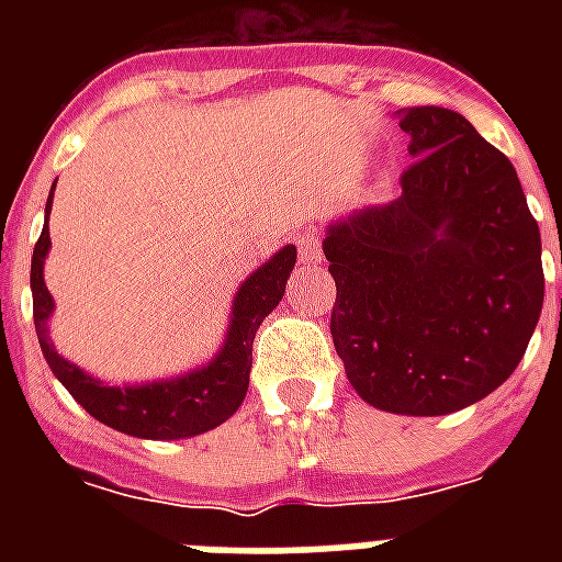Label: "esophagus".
I'll return each mask as SVG.
<instances>
[{
    "mask_svg": "<svg viewBox=\"0 0 562 562\" xmlns=\"http://www.w3.org/2000/svg\"><path fill=\"white\" fill-rule=\"evenodd\" d=\"M297 247H300V262L303 265H317L321 259H324V254H321V238H317L315 233H306V236L297 241Z\"/></svg>",
    "mask_w": 562,
    "mask_h": 562,
    "instance_id": "obj_1",
    "label": "esophagus"
}]
</instances>
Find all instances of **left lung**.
I'll return each instance as SVG.
<instances>
[{
	"instance_id": "1",
	"label": "left lung",
	"mask_w": 562,
	"mask_h": 562,
	"mask_svg": "<svg viewBox=\"0 0 562 562\" xmlns=\"http://www.w3.org/2000/svg\"><path fill=\"white\" fill-rule=\"evenodd\" d=\"M402 194L329 221L333 333L361 400L440 417L522 361L546 297L540 227L505 154L454 110H396Z\"/></svg>"
}]
</instances>
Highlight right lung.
Instances as JSON below:
<instances>
[{"mask_svg": "<svg viewBox=\"0 0 562 562\" xmlns=\"http://www.w3.org/2000/svg\"><path fill=\"white\" fill-rule=\"evenodd\" d=\"M55 187L46 201V227L40 233L34 256H31V297H34V329H37L40 350L46 356L48 368L57 382L72 393L75 402L87 414L116 428L122 435L143 437V440H183V437L203 435L221 426L245 402L250 368H254V338L262 321L271 315L285 294L297 247L285 245L256 268L238 291L229 306L227 333L218 352L206 364L187 370L169 379H154L139 384H108L64 359L48 335V317L55 312V300L48 294L43 268H46L48 247V212H52Z\"/></svg>", "mask_w": 562, "mask_h": 562, "instance_id": "add662e5", "label": "right lung"}]
</instances>
